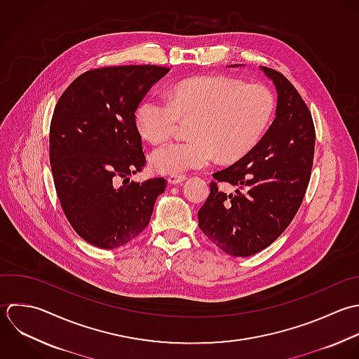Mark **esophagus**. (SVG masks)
Returning <instances> with one entry per match:
<instances>
[{"mask_svg": "<svg viewBox=\"0 0 359 359\" xmlns=\"http://www.w3.org/2000/svg\"><path fill=\"white\" fill-rule=\"evenodd\" d=\"M186 179H187L186 175H170V176L168 177V183H169V184H180V183H183Z\"/></svg>", "mask_w": 359, "mask_h": 359, "instance_id": "1", "label": "esophagus"}]
</instances>
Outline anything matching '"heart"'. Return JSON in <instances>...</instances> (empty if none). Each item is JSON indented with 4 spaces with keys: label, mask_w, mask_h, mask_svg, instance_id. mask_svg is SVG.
<instances>
[{
    "label": "heart",
    "mask_w": 359,
    "mask_h": 359,
    "mask_svg": "<svg viewBox=\"0 0 359 359\" xmlns=\"http://www.w3.org/2000/svg\"><path fill=\"white\" fill-rule=\"evenodd\" d=\"M276 110L271 90L229 76H203L177 83L169 99L149 96L135 110L140 133L154 144L168 140L182 118L193 138L158 147L149 158L154 170L182 175L211 165L218 154L233 161L248 154L266 133Z\"/></svg>",
    "instance_id": "1"
}]
</instances>
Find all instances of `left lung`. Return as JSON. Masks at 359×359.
<instances>
[{
  "mask_svg": "<svg viewBox=\"0 0 359 359\" xmlns=\"http://www.w3.org/2000/svg\"><path fill=\"white\" fill-rule=\"evenodd\" d=\"M262 69L277 90L276 118L243 158L212 175L210 196L197 214L210 242L236 257L262 252L288 228L313 166L316 131L306 103L281 72ZM218 182H229L237 190L226 195Z\"/></svg>",
  "mask_w": 359,
  "mask_h": 359,
  "instance_id": "obj_1",
  "label": "left lung"
}]
</instances>
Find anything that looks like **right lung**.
Wrapping results in <instances>:
<instances>
[{"mask_svg":"<svg viewBox=\"0 0 359 359\" xmlns=\"http://www.w3.org/2000/svg\"><path fill=\"white\" fill-rule=\"evenodd\" d=\"M168 72L159 65L89 69L55 104L50 123L55 191L74 231L96 248L116 249L138 236L166 190L163 177L137 183L128 176L147 163L135 110Z\"/></svg>","mask_w":359,"mask_h":359,"instance_id":"right-lung-1","label":"right lung"}]
</instances>
